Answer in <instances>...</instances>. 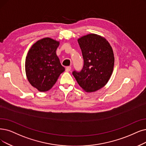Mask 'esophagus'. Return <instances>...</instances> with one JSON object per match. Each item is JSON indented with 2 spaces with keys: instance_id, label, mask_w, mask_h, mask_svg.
Instances as JSON below:
<instances>
[{
  "instance_id": "34e87169",
  "label": "esophagus",
  "mask_w": 146,
  "mask_h": 146,
  "mask_svg": "<svg viewBox=\"0 0 146 146\" xmlns=\"http://www.w3.org/2000/svg\"><path fill=\"white\" fill-rule=\"evenodd\" d=\"M71 70V66H67L66 68V72H69Z\"/></svg>"
}]
</instances>
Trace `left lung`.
<instances>
[{
	"mask_svg": "<svg viewBox=\"0 0 146 146\" xmlns=\"http://www.w3.org/2000/svg\"><path fill=\"white\" fill-rule=\"evenodd\" d=\"M82 52L84 65L80 72L72 74L84 91L93 92L106 85L113 71L114 57L108 40L98 35L91 33L78 39Z\"/></svg>",
	"mask_w": 146,
	"mask_h": 146,
	"instance_id": "obj_1",
	"label": "left lung"
}]
</instances>
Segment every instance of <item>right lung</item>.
<instances>
[{
	"mask_svg": "<svg viewBox=\"0 0 146 146\" xmlns=\"http://www.w3.org/2000/svg\"><path fill=\"white\" fill-rule=\"evenodd\" d=\"M59 42L50 38L38 40L29 50L26 57V77L30 84L40 92L52 88L65 71L56 50Z\"/></svg>",
	"mask_w": 146,
	"mask_h": 146,
	"instance_id": "add662e5",
	"label": "right lung"
}]
</instances>
